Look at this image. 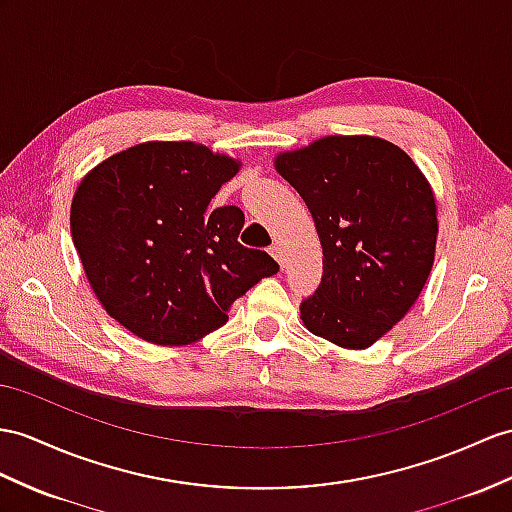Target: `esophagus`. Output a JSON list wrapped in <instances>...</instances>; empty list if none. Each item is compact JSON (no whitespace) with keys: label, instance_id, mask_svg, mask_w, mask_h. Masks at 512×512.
Masks as SVG:
<instances>
[{"label":"esophagus","instance_id":"34e87169","mask_svg":"<svg viewBox=\"0 0 512 512\" xmlns=\"http://www.w3.org/2000/svg\"><path fill=\"white\" fill-rule=\"evenodd\" d=\"M271 256L278 260L280 263V267L284 269V256H282V249H280V245H271Z\"/></svg>","mask_w":512,"mask_h":512}]
</instances>
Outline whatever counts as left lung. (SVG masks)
<instances>
[{
	"label": "left lung",
	"instance_id": "1",
	"mask_svg": "<svg viewBox=\"0 0 512 512\" xmlns=\"http://www.w3.org/2000/svg\"><path fill=\"white\" fill-rule=\"evenodd\" d=\"M276 169L302 195L323 247L319 289L304 326L345 350H365L400 321L426 284L436 204L404 149L376 136H326L284 152Z\"/></svg>",
	"mask_w": 512,
	"mask_h": 512
}]
</instances>
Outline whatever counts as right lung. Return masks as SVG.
Listing matches in <instances>:
<instances>
[{"instance_id": "right-lung-1", "label": "right lung", "mask_w": 512, "mask_h": 512, "mask_svg": "<svg viewBox=\"0 0 512 512\" xmlns=\"http://www.w3.org/2000/svg\"><path fill=\"white\" fill-rule=\"evenodd\" d=\"M239 162L189 141L141 143L86 176L71 236L106 313L156 345H186L228 321V308L280 265L243 247L239 206L210 210Z\"/></svg>"}]
</instances>
